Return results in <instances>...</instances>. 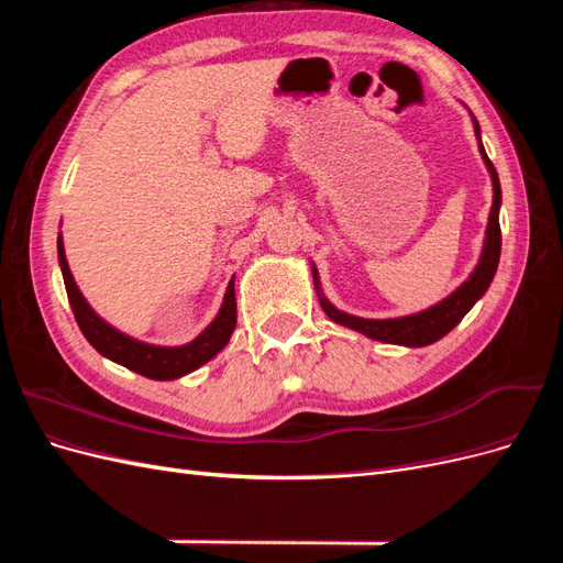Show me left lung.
<instances>
[{"mask_svg": "<svg viewBox=\"0 0 563 563\" xmlns=\"http://www.w3.org/2000/svg\"><path fill=\"white\" fill-rule=\"evenodd\" d=\"M472 124L476 141H479V152L482 159L490 174L493 183V203H490V213H488V225H486V236H484V246L479 263L470 272V277L460 284L453 294H449L444 300H439L437 305L428 310H420L413 314H404V317H391V319H364V317H354L350 312L338 310L335 305L323 296L321 291V282H319V272L312 263V279L314 288L319 296L321 310L327 312L340 327H347L352 331H360L371 340H380V343L389 345H404V347H424L437 343L439 338H444L449 331H453L460 319H463L472 308L474 302L479 300L496 277L498 261H500V203H503V192H500V180L496 174V166L490 164L486 157V150L482 145V129L476 117L472 114Z\"/></svg>", "mask_w": 563, "mask_h": 563, "instance_id": "left-lung-1", "label": "left lung"}]
</instances>
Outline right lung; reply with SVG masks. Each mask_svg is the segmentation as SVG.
<instances>
[{"label":"right lung","instance_id":"right-lung-1","mask_svg":"<svg viewBox=\"0 0 563 563\" xmlns=\"http://www.w3.org/2000/svg\"><path fill=\"white\" fill-rule=\"evenodd\" d=\"M58 263L63 272L67 300H70V308L75 312V319L79 323L84 338H87L100 354L108 356L110 362L141 373L145 378L176 380L187 376V373L197 371L199 366L211 362L213 356L228 345V340L236 327V298H234V277H232L225 288V298H223V305H220L216 319L195 340H190V343L176 345V347L143 343L139 338H131L119 329H114L112 323H108L103 317H100L91 308L89 300L81 296L79 286L70 272V265H67V258H65L63 234H58Z\"/></svg>","mask_w":563,"mask_h":563}]
</instances>
